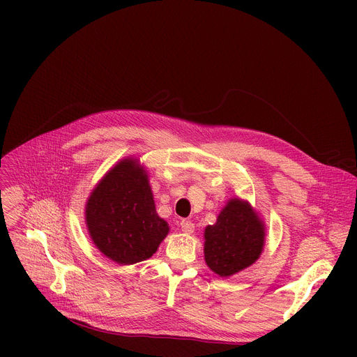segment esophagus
Instances as JSON below:
<instances>
[{
  "instance_id": "1",
  "label": "esophagus",
  "mask_w": 357,
  "mask_h": 357,
  "mask_svg": "<svg viewBox=\"0 0 357 357\" xmlns=\"http://www.w3.org/2000/svg\"><path fill=\"white\" fill-rule=\"evenodd\" d=\"M181 229H182L183 233L191 234V233L194 231L195 226H194V222L190 221V220H182V221H181Z\"/></svg>"
}]
</instances>
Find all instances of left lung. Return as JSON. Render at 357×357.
Here are the masks:
<instances>
[{
  "label": "left lung",
  "mask_w": 357,
  "mask_h": 357,
  "mask_svg": "<svg viewBox=\"0 0 357 357\" xmlns=\"http://www.w3.org/2000/svg\"><path fill=\"white\" fill-rule=\"evenodd\" d=\"M205 264L217 275L227 278L249 268L265 245V224L250 204L233 198L204 231Z\"/></svg>",
  "instance_id": "obj_1"
}]
</instances>
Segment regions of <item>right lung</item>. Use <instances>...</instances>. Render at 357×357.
<instances>
[{"label": "right lung", "instance_id": "add662e5", "mask_svg": "<svg viewBox=\"0 0 357 357\" xmlns=\"http://www.w3.org/2000/svg\"><path fill=\"white\" fill-rule=\"evenodd\" d=\"M85 221L96 248L120 265L152 257L169 233L156 213L149 176L137 159H123L91 192Z\"/></svg>", "mask_w": 357, "mask_h": 357}]
</instances>
